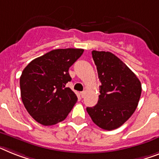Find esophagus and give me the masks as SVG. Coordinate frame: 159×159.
Instances as JSON below:
<instances>
[{
	"label": "esophagus",
	"instance_id": "esophagus-1",
	"mask_svg": "<svg viewBox=\"0 0 159 159\" xmlns=\"http://www.w3.org/2000/svg\"><path fill=\"white\" fill-rule=\"evenodd\" d=\"M85 94H86V92H85V91H83V92H81V93H80V95H81V97H82V98H84Z\"/></svg>",
	"mask_w": 159,
	"mask_h": 159
}]
</instances>
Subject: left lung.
Instances as JSON below:
<instances>
[{
  "label": "left lung",
  "mask_w": 159,
  "mask_h": 159,
  "mask_svg": "<svg viewBox=\"0 0 159 159\" xmlns=\"http://www.w3.org/2000/svg\"><path fill=\"white\" fill-rule=\"evenodd\" d=\"M102 85L98 104L87 107L96 125L104 130L116 129L136 111L141 94V84L136 75L111 52H92Z\"/></svg>",
  "instance_id": "obj_1"
}]
</instances>
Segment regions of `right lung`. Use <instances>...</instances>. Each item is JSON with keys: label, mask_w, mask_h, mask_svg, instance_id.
<instances>
[{"label": "right lung", "mask_w": 159, "mask_h": 159, "mask_svg": "<svg viewBox=\"0 0 159 159\" xmlns=\"http://www.w3.org/2000/svg\"><path fill=\"white\" fill-rule=\"evenodd\" d=\"M84 53L82 48H58L34 59L20 77L21 98L31 117L51 126L63 121L78 98L66 84L69 68Z\"/></svg>", "instance_id": "1"}]
</instances>
